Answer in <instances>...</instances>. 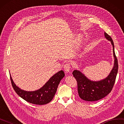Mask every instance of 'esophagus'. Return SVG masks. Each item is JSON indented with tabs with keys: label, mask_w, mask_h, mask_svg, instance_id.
<instances>
[{
	"label": "esophagus",
	"mask_w": 124,
	"mask_h": 124,
	"mask_svg": "<svg viewBox=\"0 0 124 124\" xmlns=\"http://www.w3.org/2000/svg\"><path fill=\"white\" fill-rule=\"evenodd\" d=\"M63 69L66 73H68V72H69L70 69V64L69 62H67L64 65Z\"/></svg>",
	"instance_id": "34e87169"
}]
</instances>
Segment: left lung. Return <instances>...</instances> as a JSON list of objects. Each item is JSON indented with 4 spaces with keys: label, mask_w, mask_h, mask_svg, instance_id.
<instances>
[{
    "label": "left lung",
    "mask_w": 124,
    "mask_h": 124,
    "mask_svg": "<svg viewBox=\"0 0 124 124\" xmlns=\"http://www.w3.org/2000/svg\"><path fill=\"white\" fill-rule=\"evenodd\" d=\"M104 34L106 39L111 41L113 46L114 57L113 68L108 76L100 81H93L88 79L79 70H75L73 72V75L78 83V95L81 99L85 101H95L105 97L111 92L116 81L118 70V63L114 51V43L109 35L106 32Z\"/></svg>",
    "instance_id": "left-lung-1"
}]
</instances>
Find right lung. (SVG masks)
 <instances>
[{
  "instance_id": "1",
  "label": "right lung",
  "mask_w": 124,
  "mask_h": 124,
  "mask_svg": "<svg viewBox=\"0 0 124 124\" xmlns=\"http://www.w3.org/2000/svg\"><path fill=\"white\" fill-rule=\"evenodd\" d=\"M64 72L60 70L54 75L43 86L35 91H25L15 85L10 75V79L15 91L27 102L35 105H45L53 100L57 91L58 85L64 76Z\"/></svg>"
}]
</instances>
